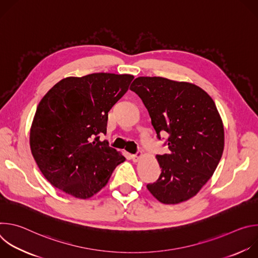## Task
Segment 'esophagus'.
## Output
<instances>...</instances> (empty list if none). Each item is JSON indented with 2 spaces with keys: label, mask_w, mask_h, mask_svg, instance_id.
I'll return each mask as SVG.
<instances>
[{
  "label": "esophagus",
  "mask_w": 258,
  "mask_h": 258,
  "mask_svg": "<svg viewBox=\"0 0 258 258\" xmlns=\"http://www.w3.org/2000/svg\"><path fill=\"white\" fill-rule=\"evenodd\" d=\"M142 157H143V153L140 152V151H139L137 154H135V155L132 156V158H133V160H134L135 162H139Z\"/></svg>",
  "instance_id": "esophagus-1"
}]
</instances>
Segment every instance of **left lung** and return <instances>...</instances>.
Here are the masks:
<instances>
[{
  "label": "left lung",
  "instance_id": "8db88e82",
  "mask_svg": "<svg viewBox=\"0 0 258 258\" xmlns=\"http://www.w3.org/2000/svg\"><path fill=\"white\" fill-rule=\"evenodd\" d=\"M143 101L157 137L168 133L169 154L157 155L161 173L147 189L163 204L196 196L214 173L225 147L223 119L200 87L160 77L137 78L131 88Z\"/></svg>",
  "mask_w": 258,
  "mask_h": 258
}]
</instances>
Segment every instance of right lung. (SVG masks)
Instances as JSON below:
<instances>
[{"mask_svg":"<svg viewBox=\"0 0 258 258\" xmlns=\"http://www.w3.org/2000/svg\"><path fill=\"white\" fill-rule=\"evenodd\" d=\"M132 75L92 73L58 82L41 100L29 131L31 154L52 186L79 199L101 191L125 157L100 134Z\"/></svg>","mask_w":258,"mask_h":258,"instance_id":"right-lung-1","label":"right lung"}]
</instances>
